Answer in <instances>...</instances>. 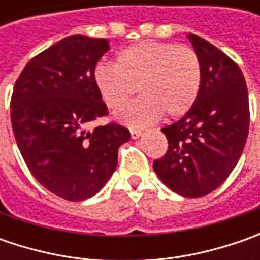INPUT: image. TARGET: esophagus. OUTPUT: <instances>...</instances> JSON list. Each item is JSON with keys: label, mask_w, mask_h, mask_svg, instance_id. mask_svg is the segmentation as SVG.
<instances>
[{"label": "esophagus", "mask_w": 260, "mask_h": 260, "mask_svg": "<svg viewBox=\"0 0 260 260\" xmlns=\"http://www.w3.org/2000/svg\"><path fill=\"white\" fill-rule=\"evenodd\" d=\"M130 135H132L133 139H139L140 136L143 135V132H142V130H137V128H132V130H130Z\"/></svg>", "instance_id": "34e87169"}]
</instances>
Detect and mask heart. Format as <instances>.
<instances>
[{"label":"heart","mask_w":260,"mask_h":260,"mask_svg":"<svg viewBox=\"0 0 260 260\" xmlns=\"http://www.w3.org/2000/svg\"><path fill=\"white\" fill-rule=\"evenodd\" d=\"M95 86L108 108L130 127H145L164 114L176 118L189 111L201 88V62L194 49L165 42H140L121 50L114 66L98 65Z\"/></svg>","instance_id":"obj_1"}]
</instances>
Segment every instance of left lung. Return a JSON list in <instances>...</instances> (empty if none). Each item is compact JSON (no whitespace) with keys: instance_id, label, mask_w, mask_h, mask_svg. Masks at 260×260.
<instances>
[{"instance_id":"left-lung-1","label":"left lung","mask_w":260,"mask_h":260,"mask_svg":"<svg viewBox=\"0 0 260 260\" xmlns=\"http://www.w3.org/2000/svg\"><path fill=\"white\" fill-rule=\"evenodd\" d=\"M201 62V88L189 111L162 128L168 150L153 162L176 194L198 198L224 182L239 162L249 133V96L242 69L200 36L188 35Z\"/></svg>"}]
</instances>
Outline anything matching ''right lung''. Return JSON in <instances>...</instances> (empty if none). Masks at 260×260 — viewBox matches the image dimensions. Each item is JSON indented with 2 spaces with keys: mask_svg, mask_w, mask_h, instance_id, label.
Returning <instances> with one entry per match:
<instances>
[{
  "mask_svg": "<svg viewBox=\"0 0 260 260\" xmlns=\"http://www.w3.org/2000/svg\"><path fill=\"white\" fill-rule=\"evenodd\" d=\"M108 49L107 39L68 36L24 66L11 95V124L25 165L68 201L96 194L117 168L118 147L130 140L114 121L86 130L108 115L94 81Z\"/></svg>",
  "mask_w": 260,
  "mask_h": 260,
  "instance_id": "1",
  "label": "right lung"
}]
</instances>
